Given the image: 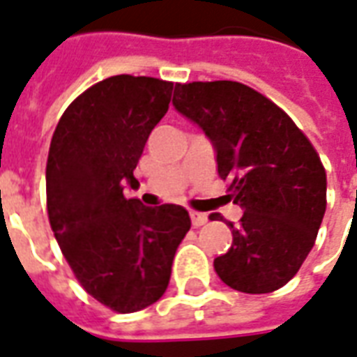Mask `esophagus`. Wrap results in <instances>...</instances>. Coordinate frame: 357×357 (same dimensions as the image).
<instances>
[{
	"instance_id": "obj_1",
	"label": "esophagus",
	"mask_w": 357,
	"mask_h": 357,
	"mask_svg": "<svg viewBox=\"0 0 357 357\" xmlns=\"http://www.w3.org/2000/svg\"><path fill=\"white\" fill-rule=\"evenodd\" d=\"M191 223L192 227H202L204 223H208V215H206V213L191 212Z\"/></svg>"
}]
</instances>
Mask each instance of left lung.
Returning a JSON list of instances; mask_svg holds the SVG:
<instances>
[{"mask_svg":"<svg viewBox=\"0 0 357 357\" xmlns=\"http://www.w3.org/2000/svg\"><path fill=\"white\" fill-rule=\"evenodd\" d=\"M172 104L212 142L219 178L244 210L238 227L229 223V252L213 259L218 276L242 293L286 286L326 213V168L312 144L286 112L236 81L176 84Z\"/></svg>","mask_w":357,"mask_h":357,"instance_id":"1","label":"left lung"}]
</instances>
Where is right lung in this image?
Listing matches in <instances>:
<instances>
[{
    "mask_svg": "<svg viewBox=\"0 0 357 357\" xmlns=\"http://www.w3.org/2000/svg\"><path fill=\"white\" fill-rule=\"evenodd\" d=\"M174 83L113 75L60 117L47 158V210L58 245L84 291L115 312L165 295L172 261L191 229L183 206L126 199L134 168L165 117Z\"/></svg>",
    "mask_w": 357,
    "mask_h": 357,
    "instance_id": "1",
    "label": "right lung"
}]
</instances>
